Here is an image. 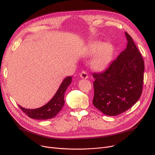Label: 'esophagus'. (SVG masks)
Listing matches in <instances>:
<instances>
[{
    "label": "esophagus",
    "mask_w": 155,
    "mask_h": 155,
    "mask_svg": "<svg viewBox=\"0 0 155 155\" xmlns=\"http://www.w3.org/2000/svg\"><path fill=\"white\" fill-rule=\"evenodd\" d=\"M79 75H80V77L83 79H87L88 78L87 73L85 71H83L79 74Z\"/></svg>",
    "instance_id": "1"
}]
</instances>
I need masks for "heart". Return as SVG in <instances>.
I'll list each match as a JSON object with an SVG mask.
<instances>
[{
  "instance_id": "obj_1",
  "label": "heart",
  "mask_w": 155,
  "mask_h": 155,
  "mask_svg": "<svg viewBox=\"0 0 155 155\" xmlns=\"http://www.w3.org/2000/svg\"><path fill=\"white\" fill-rule=\"evenodd\" d=\"M114 51V47L110 43L104 44L100 41L90 43L87 48V55L91 56L97 53L91 61V68L96 71L104 70L111 62Z\"/></svg>"
}]
</instances>
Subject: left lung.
<instances>
[{"mask_svg":"<svg viewBox=\"0 0 155 155\" xmlns=\"http://www.w3.org/2000/svg\"><path fill=\"white\" fill-rule=\"evenodd\" d=\"M127 47L104 71L93 73L94 106L115 116L127 111L142 94L144 64L131 36L126 32Z\"/></svg>","mask_w":155,"mask_h":155,"instance_id":"1","label":"left lung"}]
</instances>
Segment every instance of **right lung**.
<instances>
[{"mask_svg":"<svg viewBox=\"0 0 155 155\" xmlns=\"http://www.w3.org/2000/svg\"><path fill=\"white\" fill-rule=\"evenodd\" d=\"M72 77L68 76L64 79L55 94L51 100L44 106L35 109H27L18 105L29 117L36 120H47L57 115L64 105V93L71 83Z\"/></svg>","mask_w":155,"mask_h":155,"instance_id":"1","label":"right lung"}]
</instances>
